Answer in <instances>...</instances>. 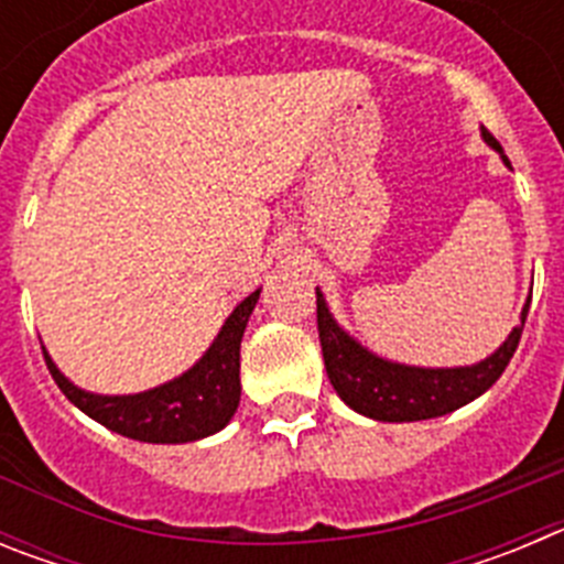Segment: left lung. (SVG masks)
I'll list each match as a JSON object with an SVG mask.
<instances>
[{"label":"left lung","mask_w":564,"mask_h":564,"mask_svg":"<svg viewBox=\"0 0 564 564\" xmlns=\"http://www.w3.org/2000/svg\"><path fill=\"white\" fill-rule=\"evenodd\" d=\"M480 134L482 141L500 154L502 163L511 169L495 134L486 127H480ZM528 307H531V296L522 305L520 325L508 333L506 341L482 361L468 364V367H412V364L390 361V358L378 356V352L367 350L361 341H356L338 325L336 316L327 307L325 293L316 288L318 341H322L327 378L350 410H356L364 417H372V421L410 423L449 415V412L480 398L502 376V370L514 356L517 344H520Z\"/></svg>","instance_id":"8db88e82"}]
</instances>
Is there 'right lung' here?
<instances>
[{
  "label": "right lung",
  "mask_w": 564,
  "mask_h": 564,
  "mask_svg": "<svg viewBox=\"0 0 564 564\" xmlns=\"http://www.w3.org/2000/svg\"><path fill=\"white\" fill-rule=\"evenodd\" d=\"M262 288L248 293L223 322L220 333L197 361L172 381L132 395H101L87 392L69 381L47 347L44 361L58 390L76 403L84 415L107 430L141 443H192L226 430L239 406V344L248 327Z\"/></svg>",
  "instance_id": "right-lung-1"
}]
</instances>
